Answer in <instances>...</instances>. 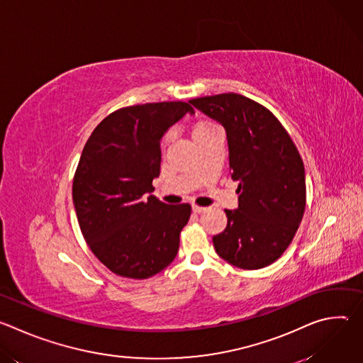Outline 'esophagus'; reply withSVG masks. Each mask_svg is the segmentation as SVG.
I'll return each instance as SVG.
<instances>
[{
  "mask_svg": "<svg viewBox=\"0 0 363 363\" xmlns=\"http://www.w3.org/2000/svg\"><path fill=\"white\" fill-rule=\"evenodd\" d=\"M206 208L205 206H198V205H192V213L195 214H201V213H205Z\"/></svg>",
  "mask_w": 363,
  "mask_h": 363,
  "instance_id": "obj_1",
  "label": "esophagus"
}]
</instances>
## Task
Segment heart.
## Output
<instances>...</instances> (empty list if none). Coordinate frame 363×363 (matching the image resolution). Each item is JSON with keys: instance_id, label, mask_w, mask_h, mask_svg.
Returning a JSON list of instances; mask_svg holds the SVG:
<instances>
[{"instance_id": "heart-1", "label": "heart", "mask_w": 363, "mask_h": 363, "mask_svg": "<svg viewBox=\"0 0 363 363\" xmlns=\"http://www.w3.org/2000/svg\"><path fill=\"white\" fill-rule=\"evenodd\" d=\"M213 128H216V126H213L211 123H205V122L196 123V125L194 126V129H192V140H194L195 138H198L199 135L205 133L206 130H210V129H213ZM169 139H171V135H167V136L164 138V143H167V142H168Z\"/></svg>"}]
</instances>
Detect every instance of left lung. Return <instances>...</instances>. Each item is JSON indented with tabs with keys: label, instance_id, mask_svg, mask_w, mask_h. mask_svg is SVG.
I'll return each instance as SVG.
<instances>
[{
	"label": "left lung",
	"instance_id": "obj_1",
	"mask_svg": "<svg viewBox=\"0 0 363 363\" xmlns=\"http://www.w3.org/2000/svg\"><path fill=\"white\" fill-rule=\"evenodd\" d=\"M227 135L231 178L240 181L238 208L213 237L217 254L244 269H263L286 251L303 218L306 174L300 153L277 118L237 93L189 100Z\"/></svg>",
	"mask_w": 363,
	"mask_h": 363
}]
</instances>
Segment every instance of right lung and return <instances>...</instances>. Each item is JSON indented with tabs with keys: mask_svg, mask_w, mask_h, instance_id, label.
<instances>
[{
	"mask_svg": "<svg viewBox=\"0 0 363 363\" xmlns=\"http://www.w3.org/2000/svg\"><path fill=\"white\" fill-rule=\"evenodd\" d=\"M188 113L195 112L185 101L123 108L103 119L83 147L73 179L76 216L93 254L118 276L147 279L177 257L191 206L150 194L161 174V140Z\"/></svg>",
	"mask_w": 363,
	"mask_h": 363,
	"instance_id": "add662e5",
	"label": "right lung"
}]
</instances>
